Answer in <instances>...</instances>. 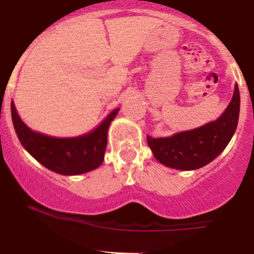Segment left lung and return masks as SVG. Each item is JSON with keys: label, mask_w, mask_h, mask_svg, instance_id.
<instances>
[{"label": "left lung", "mask_w": 254, "mask_h": 254, "mask_svg": "<svg viewBox=\"0 0 254 254\" xmlns=\"http://www.w3.org/2000/svg\"><path fill=\"white\" fill-rule=\"evenodd\" d=\"M240 95L238 85L222 116L204 127L168 138L147 137L153 156L165 167L193 170L209 164L225 150L238 127Z\"/></svg>", "instance_id": "obj_1"}]
</instances>
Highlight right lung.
<instances>
[{
  "instance_id": "right-lung-1",
  "label": "right lung",
  "mask_w": 254,
  "mask_h": 254,
  "mask_svg": "<svg viewBox=\"0 0 254 254\" xmlns=\"http://www.w3.org/2000/svg\"><path fill=\"white\" fill-rule=\"evenodd\" d=\"M119 110L112 111L94 131L77 138H53L31 130L11 103V117L20 143L44 167L55 173L76 176L97 169L104 159L107 131Z\"/></svg>"
}]
</instances>
